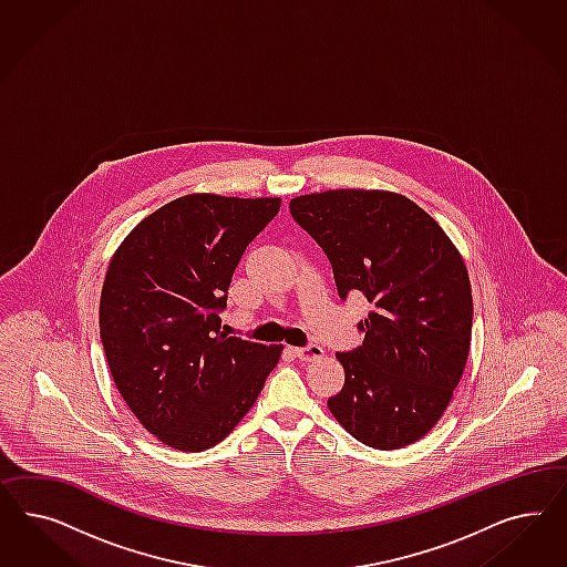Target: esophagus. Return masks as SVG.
Segmentation results:
<instances>
[{
	"mask_svg": "<svg viewBox=\"0 0 567 567\" xmlns=\"http://www.w3.org/2000/svg\"><path fill=\"white\" fill-rule=\"evenodd\" d=\"M292 351L301 361H316L324 355V349L316 343L306 344V347H299V349H292Z\"/></svg>",
	"mask_w": 567,
	"mask_h": 567,
	"instance_id": "1",
	"label": "esophagus"
}]
</instances>
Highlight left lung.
Instances as JSON below:
<instances>
[{
	"mask_svg": "<svg viewBox=\"0 0 567 567\" xmlns=\"http://www.w3.org/2000/svg\"><path fill=\"white\" fill-rule=\"evenodd\" d=\"M292 218L332 266L341 299L372 309L363 343L337 353L344 384L328 410L382 451L412 445L445 413L472 339V287L445 230L405 195L337 189L291 199Z\"/></svg>",
	"mask_w": 567,
	"mask_h": 567,
	"instance_id": "8db88e82",
	"label": "left lung"
}]
</instances>
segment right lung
Instances as JSON below:
<instances>
[{
    "mask_svg": "<svg viewBox=\"0 0 567 567\" xmlns=\"http://www.w3.org/2000/svg\"><path fill=\"white\" fill-rule=\"evenodd\" d=\"M278 197L193 193L155 209L112 256L100 334L116 389L164 445L204 451L256 403L282 344L226 337L220 311Z\"/></svg>",
    "mask_w": 567,
    "mask_h": 567,
    "instance_id": "add662e5",
    "label": "right lung"
}]
</instances>
